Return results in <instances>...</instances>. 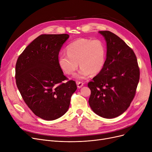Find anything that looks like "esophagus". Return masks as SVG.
Here are the masks:
<instances>
[{"mask_svg": "<svg viewBox=\"0 0 152 152\" xmlns=\"http://www.w3.org/2000/svg\"><path fill=\"white\" fill-rule=\"evenodd\" d=\"M76 84H77V86L78 88H81V87H82L83 86V85H84V83L83 82H78V81H77Z\"/></svg>", "mask_w": 152, "mask_h": 152, "instance_id": "obj_1", "label": "esophagus"}]
</instances>
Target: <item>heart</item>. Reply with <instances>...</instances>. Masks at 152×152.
Returning <instances> with one entry per match:
<instances>
[{
    "instance_id": "1",
    "label": "heart",
    "mask_w": 152,
    "mask_h": 152,
    "mask_svg": "<svg viewBox=\"0 0 152 152\" xmlns=\"http://www.w3.org/2000/svg\"><path fill=\"white\" fill-rule=\"evenodd\" d=\"M66 50L67 53L59 55V66L66 74L73 75L78 68L79 62L81 69L76 75L77 79L98 74L105 65L107 48L100 39H79L70 43Z\"/></svg>"
}]
</instances>
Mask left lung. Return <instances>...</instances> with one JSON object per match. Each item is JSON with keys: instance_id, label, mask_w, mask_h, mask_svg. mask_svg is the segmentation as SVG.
I'll return each mask as SVG.
<instances>
[{"instance_id": "left-lung-1", "label": "left lung", "mask_w": 152, "mask_h": 152, "mask_svg": "<svg viewBox=\"0 0 152 152\" xmlns=\"http://www.w3.org/2000/svg\"><path fill=\"white\" fill-rule=\"evenodd\" d=\"M107 42V58L100 73L88 83L91 91L89 105L95 113L114 118L130 106L139 81L136 56L120 37L101 31Z\"/></svg>"}]
</instances>
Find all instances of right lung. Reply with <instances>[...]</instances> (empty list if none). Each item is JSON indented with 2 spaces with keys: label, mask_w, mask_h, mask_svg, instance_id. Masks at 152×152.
Returning <instances> with one entry per match:
<instances>
[{
  "label": "right lung",
  "mask_w": 152,
  "mask_h": 152,
  "mask_svg": "<svg viewBox=\"0 0 152 152\" xmlns=\"http://www.w3.org/2000/svg\"><path fill=\"white\" fill-rule=\"evenodd\" d=\"M67 34H42L19 56L15 79L23 99L33 112L45 120L62 116L68 111L71 95L77 89L58 65L59 52Z\"/></svg>",
  "instance_id": "obj_1"
}]
</instances>
